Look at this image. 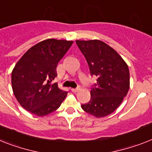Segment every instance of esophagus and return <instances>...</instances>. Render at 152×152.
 I'll return each mask as SVG.
<instances>
[{
    "mask_svg": "<svg viewBox=\"0 0 152 152\" xmlns=\"http://www.w3.org/2000/svg\"><path fill=\"white\" fill-rule=\"evenodd\" d=\"M80 89H81V88H80V87L77 88H71V91H72V92H74V93H76V92H77L78 91H80Z\"/></svg>",
    "mask_w": 152,
    "mask_h": 152,
    "instance_id": "esophagus-1",
    "label": "esophagus"
}]
</instances>
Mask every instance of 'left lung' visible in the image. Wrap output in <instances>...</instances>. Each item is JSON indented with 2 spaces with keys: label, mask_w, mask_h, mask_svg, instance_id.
<instances>
[{
  "label": "left lung",
  "mask_w": 152,
  "mask_h": 152,
  "mask_svg": "<svg viewBox=\"0 0 152 152\" xmlns=\"http://www.w3.org/2000/svg\"><path fill=\"white\" fill-rule=\"evenodd\" d=\"M97 84L91 88V99L81 105L84 111L101 118L120 106L130 88L128 66L111 46L99 39L76 40Z\"/></svg>",
  "instance_id": "left-lung-1"
}]
</instances>
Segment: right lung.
<instances>
[{
	"instance_id": "1",
	"label": "right lung",
	"mask_w": 152,
	"mask_h": 152,
	"mask_svg": "<svg viewBox=\"0 0 152 152\" xmlns=\"http://www.w3.org/2000/svg\"><path fill=\"white\" fill-rule=\"evenodd\" d=\"M73 43L70 40L48 39L25 53L11 72V86L16 99L31 113L44 116L60 107L67 91L53 84L56 66Z\"/></svg>"
}]
</instances>
